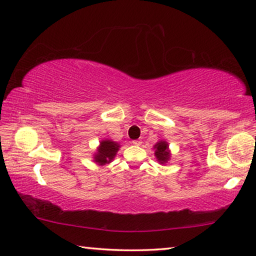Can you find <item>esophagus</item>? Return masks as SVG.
I'll return each instance as SVG.
<instances>
[{
  "label": "esophagus",
  "mask_w": 256,
  "mask_h": 256,
  "mask_svg": "<svg viewBox=\"0 0 256 256\" xmlns=\"http://www.w3.org/2000/svg\"><path fill=\"white\" fill-rule=\"evenodd\" d=\"M132 144H134V146H141V144H142V141H140V140H133Z\"/></svg>",
  "instance_id": "34e87169"
}]
</instances>
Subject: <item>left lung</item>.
Listing matches in <instances>:
<instances>
[{"instance_id":"1","label":"left lung","mask_w":256,"mask_h":256,"mask_svg":"<svg viewBox=\"0 0 256 256\" xmlns=\"http://www.w3.org/2000/svg\"><path fill=\"white\" fill-rule=\"evenodd\" d=\"M155 149V156L158 163L164 165L171 160V150L168 148V142L166 140H160L154 146Z\"/></svg>"}]
</instances>
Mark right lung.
<instances>
[{
  "label": "right lung",
  "mask_w": 256,
  "mask_h": 256,
  "mask_svg": "<svg viewBox=\"0 0 256 256\" xmlns=\"http://www.w3.org/2000/svg\"><path fill=\"white\" fill-rule=\"evenodd\" d=\"M120 148V146L116 141L110 139L101 140L99 147H96L94 155H93V162L99 166L112 163Z\"/></svg>",
  "instance_id": "right-lung-1"
}]
</instances>
